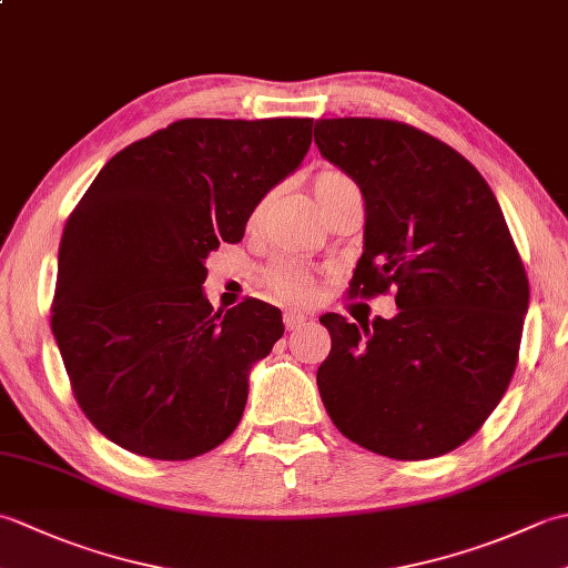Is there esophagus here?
Instances as JSON below:
<instances>
[{
  "label": "esophagus",
  "instance_id": "34e87169",
  "mask_svg": "<svg viewBox=\"0 0 568 568\" xmlns=\"http://www.w3.org/2000/svg\"><path fill=\"white\" fill-rule=\"evenodd\" d=\"M283 322H285V329L287 332H293V329H300V327H305V324L310 322V317L307 315H303V312H285L283 315Z\"/></svg>",
  "mask_w": 568,
  "mask_h": 568
}]
</instances>
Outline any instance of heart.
Segmentation results:
<instances>
[{
	"label": "heart",
	"instance_id": "b5f03b06",
	"mask_svg": "<svg viewBox=\"0 0 568 568\" xmlns=\"http://www.w3.org/2000/svg\"><path fill=\"white\" fill-rule=\"evenodd\" d=\"M352 178H346L344 173H336V171H324L315 178V195L322 202L324 197H329L334 190L339 187H352ZM263 204L261 202L256 210H253L251 220L256 222L261 212H263ZM263 283L271 287V291L287 300V303H310V300H315L317 295V277L312 273L307 265L297 263L293 258H277L273 261L268 268L263 271Z\"/></svg>",
	"mask_w": 568,
	"mask_h": 568
}]
</instances>
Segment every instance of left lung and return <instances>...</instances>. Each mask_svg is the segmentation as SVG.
Returning a JSON list of instances; mask_svg holds the SVG:
<instances>
[{"mask_svg": "<svg viewBox=\"0 0 568 568\" xmlns=\"http://www.w3.org/2000/svg\"><path fill=\"white\" fill-rule=\"evenodd\" d=\"M315 143L366 202L348 295L397 291L393 320H320L322 403L373 454L454 452L503 400L520 352L529 283L500 204L462 153L403 122L317 119Z\"/></svg>", "mask_w": 568, "mask_h": 568, "instance_id": "left-lung-1", "label": "left lung"}]
</instances>
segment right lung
<instances>
[{"label":"right lung","instance_id":"add662e5","mask_svg":"<svg viewBox=\"0 0 568 568\" xmlns=\"http://www.w3.org/2000/svg\"><path fill=\"white\" fill-rule=\"evenodd\" d=\"M312 124L180 119L106 161L70 212L51 329L80 409L122 449L185 462L236 429L251 366L285 327L253 297L214 312L204 258L241 241Z\"/></svg>","mask_w":568,"mask_h":568}]
</instances>
